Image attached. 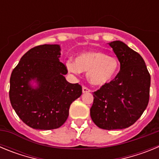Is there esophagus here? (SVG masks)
<instances>
[{"instance_id":"1","label":"esophagus","mask_w":159,"mask_h":159,"mask_svg":"<svg viewBox=\"0 0 159 159\" xmlns=\"http://www.w3.org/2000/svg\"><path fill=\"white\" fill-rule=\"evenodd\" d=\"M82 91H83V93H88V92H91V90L88 89V88H86V87H83Z\"/></svg>"}]
</instances>
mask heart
<instances>
[{
  "label": "heart",
  "mask_w": 159,
  "mask_h": 159,
  "mask_svg": "<svg viewBox=\"0 0 159 159\" xmlns=\"http://www.w3.org/2000/svg\"><path fill=\"white\" fill-rule=\"evenodd\" d=\"M71 72L79 74L88 71V82L96 87H103L116 78L119 70V60L102 52H91L80 55L75 61L67 62Z\"/></svg>",
  "instance_id": "b5f03b06"
}]
</instances>
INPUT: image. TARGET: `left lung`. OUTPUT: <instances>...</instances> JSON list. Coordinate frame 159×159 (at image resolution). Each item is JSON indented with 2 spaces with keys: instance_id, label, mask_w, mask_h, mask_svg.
Masks as SVG:
<instances>
[{
  "instance_id": "left-lung-1",
  "label": "left lung",
  "mask_w": 159,
  "mask_h": 159,
  "mask_svg": "<svg viewBox=\"0 0 159 159\" xmlns=\"http://www.w3.org/2000/svg\"><path fill=\"white\" fill-rule=\"evenodd\" d=\"M120 63L113 80L93 92L92 121L104 130L124 129L141 117L149 102L151 75L143 57L123 42L108 43Z\"/></svg>"
}]
</instances>
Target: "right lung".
Wrapping results in <instances>:
<instances>
[{"instance_id":"add662e5","label":"right lung","mask_w":159,"mask_h":159,"mask_svg":"<svg viewBox=\"0 0 159 159\" xmlns=\"http://www.w3.org/2000/svg\"><path fill=\"white\" fill-rule=\"evenodd\" d=\"M60 57L58 44L36 46L24 55L11 74V104L20 119L33 129L61 127L71 102L82 95L80 84L66 80L67 67ZM32 81L37 83L36 87Z\"/></svg>"}]
</instances>
